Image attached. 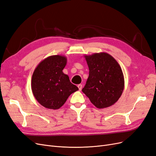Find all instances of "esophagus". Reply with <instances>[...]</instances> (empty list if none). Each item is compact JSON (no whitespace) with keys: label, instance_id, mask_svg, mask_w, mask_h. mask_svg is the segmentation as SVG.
<instances>
[{"label":"esophagus","instance_id":"esophagus-1","mask_svg":"<svg viewBox=\"0 0 156 156\" xmlns=\"http://www.w3.org/2000/svg\"><path fill=\"white\" fill-rule=\"evenodd\" d=\"M77 87H78V88H79V90L80 91L82 90V88H83V85L82 84H79L78 86H77Z\"/></svg>","mask_w":156,"mask_h":156}]
</instances>
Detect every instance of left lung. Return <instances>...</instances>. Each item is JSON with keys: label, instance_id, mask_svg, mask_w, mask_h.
Masks as SVG:
<instances>
[{"label": "left lung", "instance_id": "1", "mask_svg": "<svg viewBox=\"0 0 156 156\" xmlns=\"http://www.w3.org/2000/svg\"><path fill=\"white\" fill-rule=\"evenodd\" d=\"M84 57L89 68V77L83 92L98 108L114 105L125 87L124 76L119 63L105 52Z\"/></svg>", "mask_w": 156, "mask_h": 156}]
</instances>
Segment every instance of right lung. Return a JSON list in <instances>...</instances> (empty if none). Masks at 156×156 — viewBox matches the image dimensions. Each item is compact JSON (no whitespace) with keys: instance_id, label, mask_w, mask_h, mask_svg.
Listing matches in <instances>:
<instances>
[{"instance_id":"right-lung-1","label":"right lung","mask_w":156,"mask_h":156,"mask_svg":"<svg viewBox=\"0 0 156 156\" xmlns=\"http://www.w3.org/2000/svg\"><path fill=\"white\" fill-rule=\"evenodd\" d=\"M66 62L65 56L51 55L37 65L32 75V92L39 103L46 108H60L68 97L79 90L62 72Z\"/></svg>"}]
</instances>
